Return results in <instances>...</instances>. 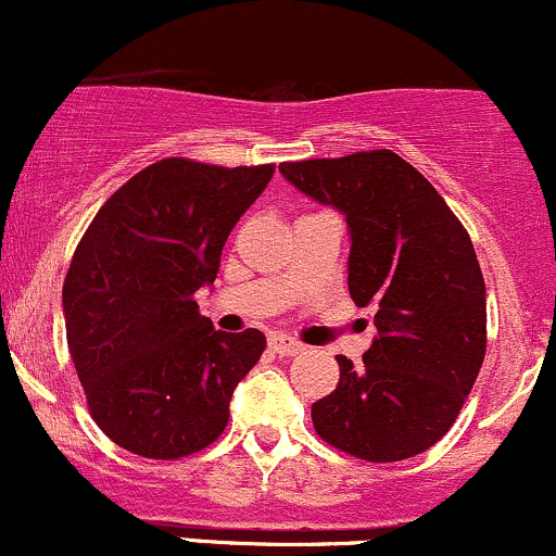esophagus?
Returning <instances> with one entry per match:
<instances>
[{"mask_svg":"<svg viewBox=\"0 0 556 556\" xmlns=\"http://www.w3.org/2000/svg\"><path fill=\"white\" fill-rule=\"evenodd\" d=\"M268 348H271L274 353H279V356H295V353L303 351V345L298 343V340L288 338V334H274V338L268 340Z\"/></svg>","mask_w":556,"mask_h":556,"instance_id":"34e87169","label":"esophagus"}]
</instances>
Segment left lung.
I'll list each match as a JSON object with an SVG mask.
<instances>
[{
    "label": "left lung",
    "instance_id": "8db88e82",
    "mask_svg": "<svg viewBox=\"0 0 556 556\" xmlns=\"http://www.w3.org/2000/svg\"><path fill=\"white\" fill-rule=\"evenodd\" d=\"M279 170L345 213L348 290L358 308L375 306L364 367L338 356V388L311 406L316 435L377 465L422 454L459 417L485 358V282L467 229L393 150Z\"/></svg>",
    "mask_w": 556,
    "mask_h": 556
}]
</instances>
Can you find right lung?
I'll return each instance as SVG.
<instances>
[{
  "mask_svg": "<svg viewBox=\"0 0 556 556\" xmlns=\"http://www.w3.org/2000/svg\"><path fill=\"white\" fill-rule=\"evenodd\" d=\"M274 163L213 166L163 157L105 200L63 282L68 351L91 419L144 459H185L229 422L237 382L264 332H216L194 292L216 279L222 248L264 192Z\"/></svg>",
  "mask_w": 556,
  "mask_h": 556,
  "instance_id": "obj_1",
  "label": "right lung"
}]
</instances>
